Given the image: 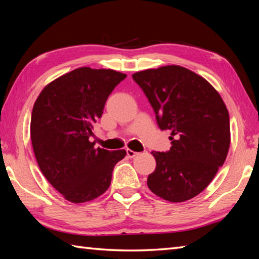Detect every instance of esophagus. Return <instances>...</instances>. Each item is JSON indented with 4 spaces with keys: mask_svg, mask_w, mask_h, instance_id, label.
<instances>
[{
    "mask_svg": "<svg viewBox=\"0 0 259 259\" xmlns=\"http://www.w3.org/2000/svg\"><path fill=\"white\" fill-rule=\"evenodd\" d=\"M137 155H138V152L133 151L131 149H126V156H128L129 158H135Z\"/></svg>",
    "mask_w": 259,
    "mask_h": 259,
    "instance_id": "obj_1",
    "label": "esophagus"
}]
</instances>
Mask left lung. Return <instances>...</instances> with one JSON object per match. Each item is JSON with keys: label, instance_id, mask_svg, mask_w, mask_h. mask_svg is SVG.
<instances>
[{"label": "left lung", "instance_id": "left-lung-1", "mask_svg": "<svg viewBox=\"0 0 259 259\" xmlns=\"http://www.w3.org/2000/svg\"><path fill=\"white\" fill-rule=\"evenodd\" d=\"M133 78L157 114L159 128L171 131L170 150L151 152L157 164L147 185L164 200H189L207 188L226 160V104L205 78L180 65L148 69Z\"/></svg>", "mask_w": 259, "mask_h": 259}]
</instances>
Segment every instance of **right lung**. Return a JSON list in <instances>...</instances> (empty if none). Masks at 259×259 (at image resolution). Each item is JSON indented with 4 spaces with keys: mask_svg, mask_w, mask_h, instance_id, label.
I'll return each mask as SVG.
<instances>
[{
    "mask_svg": "<svg viewBox=\"0 0 259 259\" xmlns=\"http://www.w3.org/2000/svg\"><path fill=\"white\" fill-rule=\"evenodd\" d=\"M111 69L82 67L51 81L32 110L30 134L42 174L68 201L82 203L104 194L125 150L95 148L93 124L110 93L125 78Z\"/></svg>",
    "mask_w": 259,
    "mask_h": 259,
    "instance_id": "right-lung-1",
    "label": "right lung"
}]
</instances>
